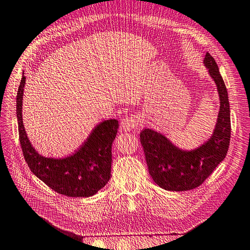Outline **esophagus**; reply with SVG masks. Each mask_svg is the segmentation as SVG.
<instances>
[{
    "label": "esophagus",
    "instance_id": "1",
    "mask_svg": "<svg viewBox=\"0 0 250 250\" xmlns=\"http://www.w3.org/2000/svg\"><path fill=\"white\" fill-rule=\"evenodd\" d=\"M140 124V118L138 116H127L122 121H121V128L124 131H130L134 129L135 127H138Z\"/></svg>",
    "mask_w": 250,
    "mask_h": 250
}]
</instances>
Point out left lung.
Listing matches in <instances>:
<instances>
[{"label":"left lung","instance_id":"1","mask_svg":"<svg viewBox=\"0 0 250 250\" xmlns=\"http://www.w3.org/2000/svg\"><path fill=\"white\" fill-rule=\"evenodd\" d=\"M204 64L214 79L220 98V110L211 138L192 151L180 150L151 129L140 134L149 174L154 183L168 191H188L203 184L226 156L230 142V110L225 83L215 59L207 53Z\"/></svg>","mask_w":250,"mask_h":250}]
</instances>
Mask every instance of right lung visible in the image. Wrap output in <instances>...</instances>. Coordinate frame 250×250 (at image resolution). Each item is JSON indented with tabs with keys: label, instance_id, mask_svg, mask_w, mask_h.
Returning <instances> with one entry per match:
<instances>
[{
	"label": "right lung",
	"instance_id": "obj_1",
	"mask_svg": "<svg viewBox=\"0 0 250 250\" xmlns=\"http://www.w3.org/2000/svg\"><path fill=\"white\" fill-rule=\"evenodd\" d=\"M26 77L22 75L17 95V117L22 154L30 170L55 192L69 197H89L108 183L111 169V145L119 123L106 120L95 127L86 142L65 158L43 157L29 142L21 119L22 93Z\"/></svg>",
	"mask_w": 250,
	"mask_h": 250
}]
</instances>
